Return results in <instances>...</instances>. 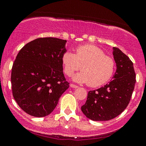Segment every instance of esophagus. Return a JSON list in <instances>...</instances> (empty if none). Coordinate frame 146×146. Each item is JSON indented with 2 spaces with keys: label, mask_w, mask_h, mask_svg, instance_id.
Returning <instances> with one entry per match:
<instances>
[{
  "label": "esophagus",
  "mask_w": 146,
  "mask_h": 146,
  "mask_svg": "<svg viewBox=\"0 0 146 146\" xmlns=\"http://www.w3.org/2000/svg\"><path fill=\"white\" fill-rule=\"evenodd\" d=\"M70 86H71V88H77L78 87V86H77V85L73 84H70Z\"/></svg>",
  "instance_id": "obj_1"
}]
</instances>
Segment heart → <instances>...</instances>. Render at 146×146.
Listing matches in <instances>:
<instances>
[{"instance_id":"1","label":"heart","mask_w":146,"mask_h":146,"mask_svg":"<svg viewBox=\"0 0 146 146\" xmlns=\"http://www.w3.org/2000/svg\"><path fill=\"white\" fill-rule=\"evenodd\" d=\"M62 62L64 71L71 76L80 69L73 80L80 83H87L90 87H98L106 83L113 76L115 68V60L105 55L101 48L93 44H84L75 49V54L66 51Z\"/></svg>"}]
</instances>
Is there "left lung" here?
Wrapping results in <instances>:
<instances>
[{
	"label": "left lung",
	"instance_id": "left-lung-1",
	"mask_svg": "<svg viewBox=\"0 0 146 146\" xmlns=\"http://www.w3.org/2000/svg\"><path fill=\"white\" fill-rule=\"evenodd\" d=\"M117 70L113 79L104 86L90 90L82 113L93 121H108L120 115L128 106L136 82L133 63L126 55L113 47Z\"/></svg>",
	"mask_w": 146,
	"mask_h": 146
}]
</instances>
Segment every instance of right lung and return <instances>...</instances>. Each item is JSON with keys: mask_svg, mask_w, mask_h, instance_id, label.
<instances>
[{"mask_svg": "<svg viewBox=\"0 0 146 146\" xmlns=\"http://www.w3.org/2000/svg\"><path fill=\"white\" fill-rule=\"evenodd\" d=\"M66 42L51 37L37 38L25 44L14 60L11 75L13 97L31 116L51 114L69 87L62 62Z\"/></svg>", "mask_w": 146, "mask_h": 146, "instance_id": "right-lung-1", "label": "right lung"}]
</instances>
